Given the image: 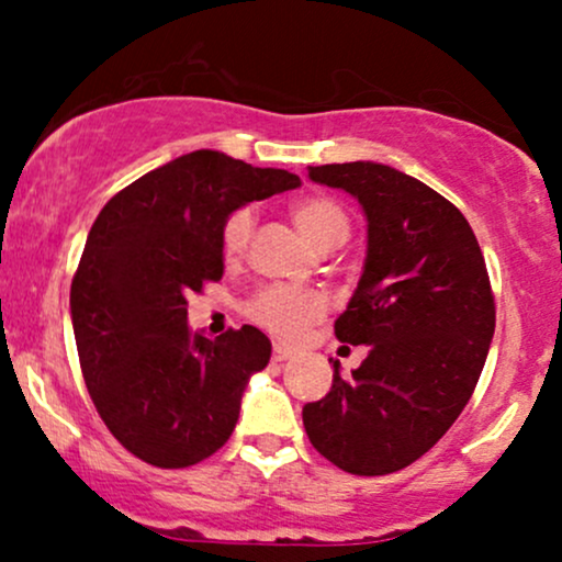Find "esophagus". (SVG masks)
Segmentation results:
<instances>
[{"instance_id": "34e87169", "label": "esophagus", "mask_w": 562, "mask_h": 562, "mask_svg": "<svg viewBox=\"0 0 562 562\" xmlns=\"http://www.w3.org/2000/svg\"><path fill=\"white\" fill-rule=\"evenodd\" d=\"M290 357H293V351H290V348H285V346H274L272 348V359H274V362H288Z\"/></svg>"}]
</instances>
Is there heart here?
Listing matches in <instances>:
<instances>
[{
  "label": "heart",
  "mask_w": 562,
  "mask_h": 562,
  "mask_svg": "<svg viewBox=\"0 0 562 562\" xmlns=\"http://www.w3.org/2000/svg\"><path fill=\"white\" fill-rule=\"evenodd\" d=\"M293 214L295 227L303 232L308 243L314 248L322 250H335L348 240V232H351V222L344 205L335 203L333 198L325 195H308L301 198L299 203L290 209ZM256 227V211L250 205L232 211L222 227V250L229 261H237L248 248L250 235ZM248 317L256 325L267 327L269 333L277 338H295L303 327L312 325L314 319L325 312V301L317 293L303 288H290V285H269L261 288L254 299L245 306Z\"/></svg>",
  "instance_id": "1"
}]
</instances>
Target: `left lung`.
Masks as SVG:
<instances>
[{
	"mask_svg": "<svg viewBox=\"0 0 562 562\" xmlns=\"http://www.w3.org/2000/svg\"><path fill=\"white\" fill-rule=\"evenodd\" d=\"M308 179L359 200L367 256L338 340L370 353L303 406L322 457L353 475L396 473L428 451L473 396L494 338L486 261L460 209L420 179L372 164L308 166Z\"/></svg>",
	"mask_w": 562,
	"mask_h": 562,
	"instance_id": "1",
	"label": "left lung"
}]
</instances>
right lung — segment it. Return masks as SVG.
Here are the masks:
<instances>
[{
	"label": "right lung",
	"mask_w": 562,
	"mask_h": 562,
	"mask_svg": "<svg viewBox=\"0 0 562 562\" xmlns=\"http://www.w3.org/2000/svg\"><path fill=\"white\" fill-rule=\"evenodd\" d=\"M285 169L195 150L145 173L94 218L70 282L89 396L121 447L156 468H190L227 443L243 391L272 357L259 327L216 340L187 325V295L222 280L232 211L295 190Z\"/></svg>",
	"instance_id": "add662e5"
}]
</instances>
